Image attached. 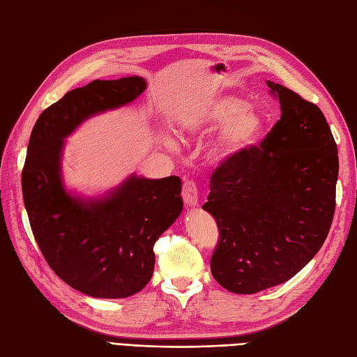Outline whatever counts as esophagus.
Returning a JSON list of instances; mask_svg holds the SVG:
<instances>
[{
    "mask_svg": "<svg viewBox=\"0 0 357 357\" xmlns=\"http://www.w3.org/2000/svg\"><path fill=\"white\" fill-rule=\"evenodd\" d=\"M181 197H183V201H185V204L189 205V207L198 205V189H197L195 183H193L192 180H186L185 183H183Z\"/></svg>",
    "mask_w": 357,
    "mask_h": 357,
    "instance_id": "1",
    "label": "esophagus"
}]
</instances>
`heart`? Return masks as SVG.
Instances as JSON below:
<instances>
[{
	"mask_svg": "<svg viewBox=\"0 0 357 357\" xmlns=\"http://www.w3.org/2000/svg\"><path fill=\"white\" fill-rule=\"evenodd\" d=\"M244 102L235 96H219L205 104L198 113V123L214 126L226 121L211 147L215 160H226L252 147L264 129L261 113L243 109Z\"/></svg>",
	"mask_w": 357,
	"mask_h": 357,
	"instance_id": "obj_1",
	"label": "heart"
}]
</instances>
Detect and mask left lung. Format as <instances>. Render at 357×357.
I'll list each match as a JSON object with an SVG mask.
<instances>
[{
  "mask_svg": "<svg viewBox=\"0 0 357 357\" xmlns=\"http://www.w3.org/2000/svg\"><path fill=\"white\" fill-rule=\"evenodd\" d=\"M266 84L280 121L261 146L214 169L202 205L219 228L211 274L241 295L298 274L325 243L335 213L338 149L325 114L284 86Z\"/></svg>",
  "mask_w": 357,
  "mask_h": 357,
  "instance_id": "left-lung-1",
  "label": "left lung"
}]
</instances>
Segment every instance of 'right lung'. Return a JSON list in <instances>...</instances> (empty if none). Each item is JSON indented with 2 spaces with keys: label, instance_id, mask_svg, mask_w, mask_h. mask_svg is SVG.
Returning <instances> with one entry per match:
<instances>
[{
  "label": "right lung",
  "instance_id": "add662e5",
  "mask_svg": "<svg viewBox=\"0 0 357 357\" xmlns=\"http://www.w3.org/2000/svg\"><path fill=\"white\" fill-rule=\"evenodd\" d=\"M144 89L138 75L93 80L47 107L29 137L22 192L32 234L53 273L93 298H126L150 282L153 245L183 210L181 180L131 176L105 198L73 197L61 178L63 138Z\"/></svg>",
  "mask_w": 357,
  "mask_h": 357
}]
</instances>
